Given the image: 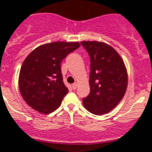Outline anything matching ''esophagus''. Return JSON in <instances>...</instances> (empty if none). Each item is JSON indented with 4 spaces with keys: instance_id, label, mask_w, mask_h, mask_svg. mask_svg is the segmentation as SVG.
<instances>
[{
    "instance_id": "34e87169",
    "label": "esophagus",
    "mask_w": 152,
    "mask_h": 152,
    "mask_svg": "<svg viewBox=\"0 0 152 152\" xmlns=\"http://www.w3.org/2000/svg\"><path fill=\"white\" fill-rule=\"evenodd\" d=\"M77 83H74V84H72V89H73V90H75V89H76V88H77Z\"/></svg>"
}]
</instances>
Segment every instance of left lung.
<instances>
[{
	"mask_svg": "<svg viewBox=\"0 0 152 152\" xmlns=\"http://www.w3.org/2000/svg\"><path fill=\"white\" fill-rule=\"evenodd\" d=\"M80 43L91 58V92L83 99V104L93 114L107 113L121 101L127 88L128 75L124 61L105 42L83 41Z\"/></svg>",
	"mask_w": 152,
	"mask_h": 152,
	"instance_id": "8db88e82",
	"label": "left lung"
}]
</instances>
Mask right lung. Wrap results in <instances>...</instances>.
Wrapping results in <instances>:
<instances>
[{
    "mask_svg": "<svg viewBox=\"0 0 152 152\" xmlns=\"http://www.w3.org/2000/svg\"><path fill=\"white\" fill-rule=\"evenodd\" d=\"M80 45L76 42H54L39 45L28 55L20 68L19 88L29 107L42 114L59 107L68 92L63 82L61 63Z\"/></svg>",
    "mask_w": 152,
    "mask_h": 152,
    "instance_id": "obj_1",
    "label": "right lung"
}]
</instances>
